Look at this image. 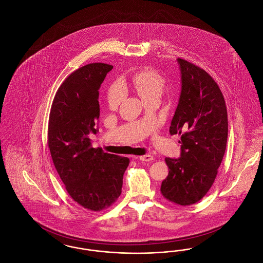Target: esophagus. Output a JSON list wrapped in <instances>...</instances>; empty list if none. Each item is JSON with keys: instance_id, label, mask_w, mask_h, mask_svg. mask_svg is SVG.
Here are the masks:
<instances>
[{"instance_id": "esophagus-1", "label": "esophagus", "mask_w": 263, "mask_h": 263, "mask_svg": "<svg viewBox=\"0 0 263 263\" xmlns=\"http://www.w3.org/2000/svg\"><path fill=\"white\" fill-rule=\"evenodd\" d=\"M135 159H139L140 161L143 162H152L154 160V157L152 155H144V156H140V157H135Z\"/></svg>"}]
</instances>
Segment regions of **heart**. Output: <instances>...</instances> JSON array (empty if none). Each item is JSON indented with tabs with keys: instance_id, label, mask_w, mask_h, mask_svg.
<instances>
[{
	"instance_id": "heart-1",
	"label": "heart",
	"mask_w": 263,
	"mask_h": 263,
	"mask_svg": "<svg viewBox=\"0 0 263 263\" xmlns=\"http://www.w3.org/2000/svg\"><path fill=\"white\" fill-rule=\"evenodd\" d=\"M124 85L136 89L139 96L145 100L161 98L165 86V79L155 69L147 67L129 76ZM124 98V88L120 83H114L107 92V103L112 109H116Z\"/></svg>"
}]
</instances>
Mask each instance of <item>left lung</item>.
<instances>
[{"label":"left lung","mask_w":263,"mask_h":263,"mask_svg":"<svg viewBox=\"0 0 263 263\" xmlns=\"http://www.w3.org/2000/svg\"><path fill=\"white\" fill-rule=\"evenodd\" d=\"M181 92L172 120L171 135H180L181 155L165 158L168 175L161 192L181 206L201 200L215 181L228 139V113L224 96L211 76L200 67L177 59Z\"/></svg>","instance_id":"1"}]
</instances>
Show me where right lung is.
<instances>
[{"instance_id":"add662e5","label":"right lung","mask_w":263,"mask_h":263,"mask_svg":"<svg viewBox=\"0 0 263 263\" xmlns=\"http://www.w3.org/2000/svg\"><path fill=\"white\" fill-rule=\"evenodd\" d=\"M113 66L91 63L68 76L58 88L48 121L52 161L73 200L90 211L111 206L121 194L129 159L92 148L99 131V89Z\"/></svg>"}]
</instances>
